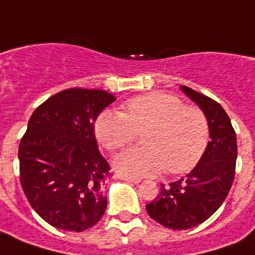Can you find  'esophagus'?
I'll use <instances>...</instances> for the list:
<instances>
[{"instance_id":"34e87169","label":"esophagus","mask_w":255,"mask_h":255,"mask_svg":"<svg viewBox=\"0 0 255 255\" xmlns=\"http://www.w3.org/2000/svg\"><path fill=\"white\" fill-rule=\"evenodd\" d=\"M119 179H123V181H127V182H132V183H139L140 179L139 178H133V177H128V175H117Z\"/></svg>"}]
</instances>
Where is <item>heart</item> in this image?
I'll use <instances>...</instances> for the list:
<instances>
[{
  "instance_id": "b5f03b06",
  "label": "heart",
  "mask_w": 255,
  "mask_h": 255,
  "mask_svg": "<svg viewBox=\"0 0 255 255\" xmlns=\"http://www.w3.org/2000/svg\"><path fill=\"white\" fill-rule=\"evenodd\" d=\"M136 132L142 147L120 153L117 171L126 175H156L167 167L172 174L186 172L200 160L208 143L207 116L196 106H185L175 95L150 92L129 99L124 115L105 110L98 117L95 133L109 150L129 145Z\"/></svg>"
}]
</instances>
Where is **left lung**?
Masks as SVG:
<instances>
[{"mask_svg": "<svg viewBox=\"0 0 255 255\" xmlns=\"http://www.w3.org/2000/svg\"><path fill=\"white\" fill-rule=\"evenodd\" d=\"M181 90L207 116L210 142L186 177L161 189L146 211L163 227L183 231L208 220L227 199L238 157L236 133L227 112L214 99L181 85Z\"/></svg>", "mask_w": 255, "mask_h": 255, "instance_id": "left-lung-1", "label": "left lung"}]
</instances>
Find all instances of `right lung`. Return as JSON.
I'll list each match as a JSON object with an SVG mask.
<instances>
[{
    "label": "right lung",
    "instance_id": "add662e5",
    "mask_svg": "<svg viewBox=\"0 0 255 255\" xmlns=\"http://www.w3.org/2000/svg\"><path fill=\"white\" fill-rule=\"evenodd\" d=\"M115 101L108 91L70 88L48 98L30 117L17 153L20 183L49 225L83 232L105 214L110 167L99 153L94 124Z\"/></svg>",
    "mask_w": 255,
    "mask_h": 255
}]
</instances>
